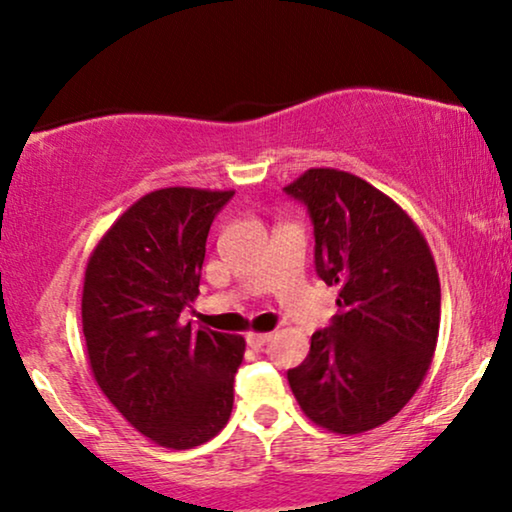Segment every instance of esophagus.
Instances as JSON below:
<instances>
[{
  "instance_id": "obj_1",
  "label": "esophagus",
  "mask_w": 512,
  "mask_h": 512,
  "mask_svg": "<svg viewBox=\"0 0 512 512\" xmlns=\"http://www.w3.org/2000/svg\"><path fill=\"white\" fill-rule=\"evenodd\" d=\"M269 339H271V332H248V335H245V342H248L250 349H262Z\"/></svg>"
}]
</instances>
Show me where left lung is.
<instances>
[{
  "instance_id": "8db88e82",
  "label": "left lung",
  "mask_w": 512,
  "mask_h": 512,
  "mask_svg": "<svg viewBox=\"0 0 512 512\" xmlns=\"http://www.w3.org/2000/svg\"><path fill=\"white\" fill-rule=\"evenodd\" d=\"M285 194L309 210L316 274L339 288V313L288 370L290 388L313 424L365 433L403 410L431 367L438 269L410 215L356 175L311 168Z\"/></svg>"
}]
</instances>
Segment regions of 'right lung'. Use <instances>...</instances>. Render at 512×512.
Segmentation results:
<instances>
[{"mask_svg":"<svg viewBox=\"0 0 512 512\" xmlns=\"http://www.w3.org/2000/svg\"><path fill=\"white\" fill-rule=\"evenodd\" d=\"M234 192L168 187L142 196L95 245L81 295L88 363L107 400L161 447L215 438L234 407L245 342L192 323L206 238Z\"/></svg>","mask_w":512,"mask_h":512,"instance_id":"right-lung-1","label":"right lung"}]
</instances>
